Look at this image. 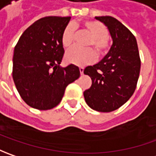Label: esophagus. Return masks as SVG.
<instances>
[{
  "label": "esophagus",
  "mask_w": 156,
  "mask_h": 156,
  "mask_svg": "<svg viewBox=\"0 0 156 156\" xmlns=\"http://www.w3.org/2000/svg\"><path fill=\"white\" fill-rule=\"evenodd\" d=\"M79 70H80V73H81V75H83V72H84V69H83V68H80V69H79Z\"/></svg>",
  "instance_id": "1"
}]
</instances>
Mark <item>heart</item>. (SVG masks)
Returning a JSON list of instances; mask_svg holds the SVG:
<instances>
[{
    "label": "heart",
    "mask_w": 156,
    "mask_h": 156,
    "mask_svg": "<svg viewBox=\"0 0 156 156\" xmlns=\"http://www.w3.org/2000/svg\"><path fill=\"white\" fill-rule=\"evenodd\" d=\"M81 27L92 35L88 39L87 45L94 48L98 55H105L108 48V31L103 23L96 20H84L81 22ZM75 36V27L69 24L64 28L62 34L63 47L69 48L73 44ZM96 54L93 48H73L67 52L66 62L77 66H86L95 61Z\"/></svg>",
    "instance_id": "obj_1"
}]
</instances>
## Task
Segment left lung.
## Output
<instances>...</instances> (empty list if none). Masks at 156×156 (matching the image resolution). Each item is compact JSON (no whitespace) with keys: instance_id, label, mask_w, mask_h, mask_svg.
Returning <instances> with one entry per match:
<instances>
[{"instance_id":"8db88e82","label":"left lung","mask_w":156,"mask_h":156,"mask_svg":"<svg viewBox=\"0 0 156 156\" xmlns=\"http://www.w3.org/2000/svg\"><path fill=\"white\" fill-rule=\"evenodd\" d=\"M95 19L108 27L113 44L100 62L84 69L92 85L83 94L91 108L111 112L133 95L140 75L141 59L135 35L122 22L112 16H96Z\"/></svg>"}]
</instances>
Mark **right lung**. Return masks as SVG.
Returning a JSON list of instances; mask_svg holds the SVG:
<instances>
[{
	"instance_id": "obj_1",
	"label": "right lung",
	"mask_w": 156,
	"mask_h": 156,
	"mask_svg": "<svg viewBox=\"0 0 156 156\" xmlns=\"http://www.w3.org/2000/svg\"><path fill=\"white\" fill-rule=\"evenodd\" d=\"M71 17L47 16L28 27L15 47L13 79L22 100L39 110L56 107L69 83L80 76L79 68H62V34Z\"/></svg>"
}]
</instances>
